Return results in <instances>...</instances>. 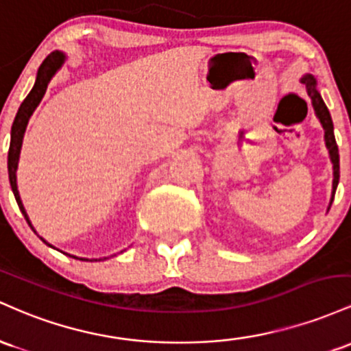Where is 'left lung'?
Instances as JSON below:
<instances>
[{
  "label": "left lung",
  "mask_w": 351,
  "mask_h": 351,
  "mask_svg": "<svg viewBox=\"0 0 351 351\" xmlns=\"http://www.w3.org/2000/svg\"><path fill=\"white\" fill-rule=\"evenodd\" d=\"M302 82L306 86V89H308V96L312 97L315 112H317L318 119H320V123L325 129V143H326V147H328L330 159H332L333 162V197H335V191H337L338 180H340V156H338V145H337V141H335L332 116H330L324 99H322V96L318 94L317 88H315L313 77L305 76L302 80ZM333 197H332V202H333Z\"/></svg>",
  "instance_id": "1"
}]
</instances>
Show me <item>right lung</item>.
<instances>
[{
  "label": "right lung",
  "mask_w": 351,
  "mask_h": 351,
  "mask_svg": "<svg viewBox=\"0 0 351 351\" xmlns=\"http://www.w3.org/2000/svg\"><path fill=\"white\" fill-rule=\"evenodd\" d=\"M62 62H64V54L59 53V51L51 53L49 56L43 61V64L39 66V69H38V77H36V82H34V88L31 89L29 94H27L26 99L23 101V104L19 106L16 117H14L13 128H11V143H10V151H8V174H10V184H11V189H13L14 199H16V202L19 206V210L23 212V215H25L26 222L29 223V227H31V222H29V219H27L25 207H23V204H21V199H19V192H18V186H16V167H18L19 152H21L23 136H25L27 121H29L31 114H33L34 109H36L39 101H41L43 96H45L51 77H53L54 73L61 68ZM43 242H46V240H43Z\"/></svg>",
  "instance_id": "obj_1"
}]
</instances>
